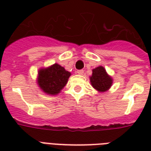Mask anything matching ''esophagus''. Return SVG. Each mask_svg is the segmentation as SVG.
<instances>
[{"instance_id": "esophagus-1", "label": "esophagus", "mask_w": 151, "mask_h": 151, "mask_svg": "<svg viewBox=\"0 0 151 151\" xmlns=\"http://www.w3.org/2000/svg\"><path fill=\"white\" fill-rule=\"evenodd\" d=\"M77 73H78V74H80V75H82L83 73H84V70H79L77 71Z\"/></svg>"}]
</instances>
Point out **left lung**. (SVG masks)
I'll list each match as a JSON object with an SVG mask.
<instances>
[{
	"label": "left lung",
	"mask_w": 151,
	"mask_h": 151,
	"mask_svg": "<svg viewBox=\"0 0 151 151\" xmlns=\"http://www.w3.org/2000/svg\"><path fill=\"white\" fill-rule=\"evenodd\" d=\"M89 79L92 87L99 92H106L112 86L113 78L106 73L105 68L102 66L92 70V73Z\"/></svg>",
	"instance_id": "8db88e82"
}]
</instances>
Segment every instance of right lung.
Segmentation results:
<instances>
[{
	"label": "right lung",
	"instance_id": "1",
	"mask_svg": "<svg viewBox=\"0 0 151 151\" xmlns=\"http://www.w3.org/2000/svg\"><path fill=\"white\" fill-rule=\"evenodd\" d=\"M70 75V72L66 70L63 66L55 63L39 70L37 83L42 92L55 96L65 87Z\"/></svg>",
	"mask_w": 151,
	"mask_h": 151
}]
</instances>
